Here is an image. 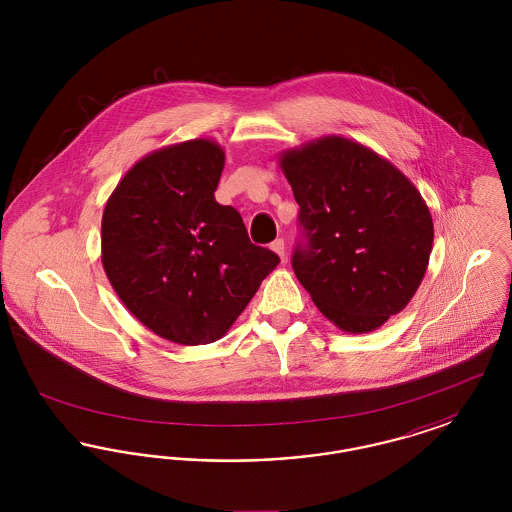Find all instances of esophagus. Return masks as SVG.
Wrapping results in <instances>:
<instances>
[{
    "label": "esophagus",
    "mask_w": 512,
    "mask_h": 512,
    "mask_svg": "<svg viewBox=\"0 0 512 512\" xmlns=\"http://www.w3.org/2000/svg\"><path fill=\"white\" fill-rule=\"evenodd\" d=\"M270 249L284 261L286 259V244H284V240L282 238H278V240H274L272 244H270Z\"/></svg>",
    "instance_id": "34e87169"
}]
</instances>
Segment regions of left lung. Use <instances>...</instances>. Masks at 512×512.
Returning <instances> with one entry per match:
<instances>
[{
  "instance_id": "left-lung-1",
  "label": "left lung",
  "mask_w": 512,
  "mask_h": 512,
  "mask_svg": "<svg viewBox=\"0 0 512 512\" xmlns=\"http://www.w3.org/2000/svg\"><path fill=\"white\" fill-rule=\"evenodd\" d=\"M307 244L292 267L318 311L366 334L401 313L426 274L434 222L413 182L370 147L322 136L278 155Z\"/></svg>"
}]
</instances>
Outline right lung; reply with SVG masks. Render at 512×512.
<instances>
[{"label":"right lung","mask_w":512,"mask_h":512,"mask_svg":"<svg viewBox=\"0 0 512 512\" xmlns=\"http://www.w3.org/2000/svg\"><path fill=\"white\" fill-rule=\"evenodd\" d=\"M224 149L207 138L147 153L109 195L101 263L124 307L178 345L220 340L280 263L215 201Z\"/></svg>","instance_id":"add662e5"}]
</instances>
